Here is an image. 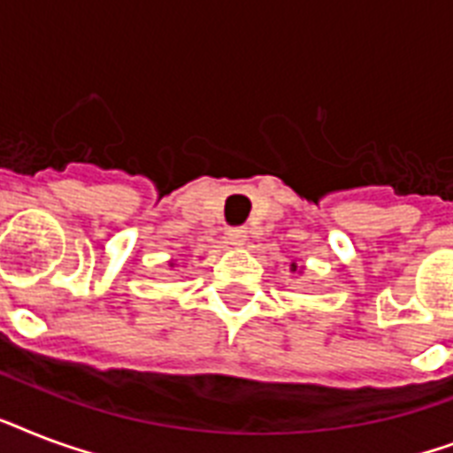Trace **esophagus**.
<instances>
[{"label":"esophagus","instance_id":"esophagus-1","mask_svg":"<svg viewBox=\"0 0 453 453\" xmlns=\"http://www.w3.org/2000/svg\"><path fill=\"white\" fill-rule=\"evenodd\" d=\"M247 227L244 226H237V227H230L227 230V240H230V244H234V247H240V244H244V240H247Z\"/></svg>","mask_w":453,"mask_h":453}]
</instances>
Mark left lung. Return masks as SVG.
I'll use <instances>...</instances> for the list:
<instances>
[{
    "instance_id": "1",
    "label": "left lung",
    "mask_w": 453,
    "mask_h": 453,
    "mask_svg": "<svg viewBox=\"0 0 453 453\" xmlns=\"http://www.w3.org/2000/svg\"><path fill=\"white\" fill-rule=\"evenodd\" d=\"M294 270H296V265H294Z\"/></svg>"
}]
</instances>
